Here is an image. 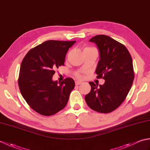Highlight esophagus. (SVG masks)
Returning <instances> with one entry per match:
<instances>
[{
    "instance_id": "esophagus-1",
    "label": "esophagus",
    "mask_w": 150,
    "mask_h": 150,
    "mask_svg": "<svg viewBox=\"0 0 150 150\" xmlns=\"http://www.w3.org/2000/svg\"><path fill=\"white\" fill-rule=\"evenodd\" d=\"M82 83V82H81V81H75V85H77V86H78V85H80V84H81Z\"/></svg>"
}]
</instances>
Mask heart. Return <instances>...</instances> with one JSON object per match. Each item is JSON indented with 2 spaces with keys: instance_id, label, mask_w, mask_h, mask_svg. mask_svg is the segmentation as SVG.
Listing matches in <instances>:
<instances>
[{
  "instance_id": "heart-1",
  "label": "heart",
  "mask_w": 150,
  "mask_h": 150,
  "mask_svg": "<svg viewBox=\"0 0 150 150\" xmlns=\"http://www.w3.org/2000/svg\"><path fill=\"white\" fill-rule=\"evenodd\" d=\"M87 48H90V47H87ZM75 77H77V79H82V77H83V75H82V72H77L75 74Z\"/></svg>"
}]
</instances>
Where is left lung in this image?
Instances as JSON below:
<instances>
[{
    "label": "left lung",
    "mask_w": 150,
    "mask_h": 150,
    "mask_svg": "<svg viewBox=\"0 0 150 150\" xmlns=\"http://www.w3.org/2000/svg\"><path fill=\"white\" fill-rule=\"evenodd\" d=\"M99 50L100 60L97 78L103 79V85L90 82L91 91L85 100L91 109L108 113L119 108L128 95L134 80L132 56L122 44L109 36L99 35L90 40Z\"/></svg>",
    "instance_id": "8db88e82"
}]
</instances>
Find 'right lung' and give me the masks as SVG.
I'll return each instance as SVG.
<instances>
[{
  "label": "right lung",
  "mask_w": 150,
  "mask_h": 150,
  "mask_svg": "<svg viewBox=\"0 0 150 150\" xmlns=\"http://www.w3.org/2000/svg\"><path fill=\"white\" fill-rule=\"evenodd\" d=\"M76 41L50 40L31 49L22 60L18 87L31 108L44 116L55 115L66 106L75 87L71 78L53 81L55 70L64 65L66 55Z\"/></svg>",
  "instance_id": "add662e5"
}]
</instances>
